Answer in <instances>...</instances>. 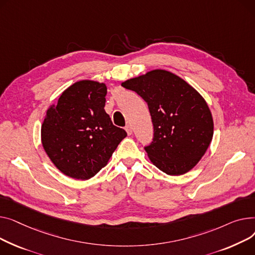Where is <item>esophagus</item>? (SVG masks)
I'll return each instance as SVG.
<instances>
[{
  "label": "esophagus",
  "instance_id": "1",
  "mask_svg": "<svg viewBox=\"0 0 255 255\" xmlns=\"http://www.w3.org/2000/svg\"><path fill=\"white\" fill-rule=\"evenodd\" d=\"M126 130H127V132H128V136H130V134L132 133V128H131V127H130L129 125H128V126L126 127Z\"/></svg>",
  "mask_w": 255,
  "mask_h": 255
}]
</instances>
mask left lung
I'll return each mask as SVG.
<instances>
[{
  "label": "left lung",
  "instance_id": "8db88e82",
  "mask_svg": "<svg viewBox=\"0 0 255 255\" xmlns=\"http://www.w3.org/2000/svg\"><path fill=\"white\" fill-rule=\"evenodd\" d=\"M148 105L153 141L144 147L151 162L171 176L190 171L213 138V118L204 98L177 75L152 70L122 83Z\"/></svg>",
  "mask_w": 255,
  "mask_h": 255
}]
</instances>
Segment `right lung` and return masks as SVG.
Masks as SVG:
<instances>
[{
    "label": "right lung",
    "instance_id": "right-lung-1",
    "mask_svg": "<svg viewBox=\"0 0 255 255\" xmlns=\"http://www.w3.org/2000/svg\"><path fill=\"white\" fill-rule=\"evenodd\" d=\"M107 86L81 80L51 105L41 127L45 152L63 174L87 180L106 166L127 131L105 111Z\"/></svg>",
    "mask_w": 255,
    "mask_h": 255
}]
</instances>
